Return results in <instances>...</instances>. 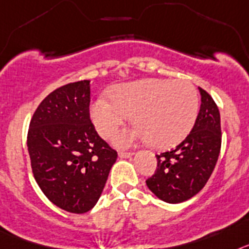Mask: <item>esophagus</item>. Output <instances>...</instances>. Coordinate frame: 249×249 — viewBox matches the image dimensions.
I'll list each match as a JSON object with an SVG mask.
<instances>
[{"mask_svg": "<svg viewBox=\"0 0 249 249\" xmlns=\"http://www.w3.org/2000/svg\"><path fill=\"white\" fill-rule=\"evenodd\" d=\"M134 153H131V151H119V157L123 158V159H126V158H131L133 157Z\"/></svg>", "mask_w": 249, "mask_h": 249, "instance_id": "obj_1", "label": "esophagus"}]
</instances>
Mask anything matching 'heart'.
<instances>
[{
    "mask_svg": "<svg viewBox=\"0 0 249 249\" xmlns=\"http://www.w3.org/2000/svg\"><path fill=\"white\" fill-rule=\"evenodd\" d=\"M198 110V92L189 81L144 79L116 86L111 91V100H95L90 114L101 137L111 135L131 115L135 126L116 134V145L126 146L142 139L155 148L166 149L188 137Z\"/></svg>",
    "mask_w": 249,
    "mask_h": 249,
    "instance_id": "obj_1",
    "label": "heart"
}]
</instances>
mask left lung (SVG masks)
Segmentation results:
<instances>
[{"mask_svg": "<svg viewBox=\"0 0 249 249\" xmlns=\"http://www.w3.org/2000/svg\"><path fill=\"white\" fill-rule=\"evenodd\" d=\"M200 109L194 126L177 148L157 155V170L146 179L149 189L166 203H181L203 189L219 157L222 133L217 104L199 88Z\"/></svg>", "mask_w": 249, "mask_h": 249, "instance_id": "obj_1", "label": "left lung"}]
</instances>
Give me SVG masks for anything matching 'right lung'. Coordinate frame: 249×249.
Segmentation results:
<instances>
[{
	"label": "right lung",
	"mask_w": 249,
	"mask_h": 249,
	"mask_svg": "<svg viewBox=\"0 0 249 249\" xmlns=\"http://www.w3.org/2000/svg\"><path fill=\"white\" fill-rule=\"evenodd\" d=\"M90 81L53 90L37 107L27 134L31 168L50 202L86 213L100 198L118 153L90 120Z\"/></svg>",
	"instance_id": "1"
}]
</instances>
